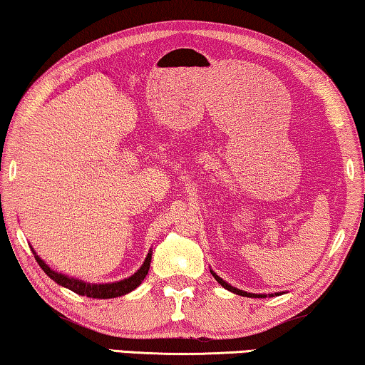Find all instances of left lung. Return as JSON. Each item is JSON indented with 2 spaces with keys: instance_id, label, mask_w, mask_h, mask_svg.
I'll return each mask as SVG.
<instances>
[{
  "instance_id": "left-lung-1",
  "label": "left lung",
  "mask_w": 365,
  "mask_h": 365,
  "mask_svg": "<svg viewBox=\"0 0 365 365\" xmlns=\"http://www.w3.org/2000/svg\"><path fill=\"white\" fill-rule=\"evenodd\" d=\"M210 272H211V275L215 277V279L217 280V284H220L221 287H225L226 290H230V292H232V293H236V295H241V297H249V298H265V297H275V295H284V292H277V293H269V295H265V293H249V292H244V290H239V288H236V287H232L231 284H227L226 280H222L221 277H217L213 270L210 269Z\"/></svg>"
}]
</instances>
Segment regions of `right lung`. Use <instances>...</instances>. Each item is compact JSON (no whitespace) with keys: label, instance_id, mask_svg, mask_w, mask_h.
I'll return each mask as SVG.
<instances>
[{"label":"right lung","instance_id":"add662e5","mask_svg":"<svg viewBox=\"0 0 365 365\" xmlns=\"http://www.w3.org/2000/svg\"><path fill=\"white\" fill-rule=\"evenodd\" d=\"M32 254H34V257L37 260V264L41 265V269L46 272V274L51 277L56 284L68 288V290L78 293V295H81V297L103 298V300H105V298L123 297V295H126V293L133 292L134 288H138L140 284H143L145 275H148L149 267H150V260H152V249H150L148 257H145V260H144V264L140 265L138 272H134L133 275L128 277V279H123L119 282H110V284H88V282H85V280L73 279V277H68L65 274H61V272H56L53 269H51L39 257V255H37L34 249H32Z\"/></svg>","mask_w":365,"mask_h":365}]
</instances>
